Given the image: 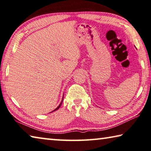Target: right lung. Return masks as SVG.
<instances>
[{"instance_id": "obj_1", "label": "right lung", "mask_w": 151, "mask_h": 151, "mask_svg": "<svg viewBox=\"0 0 151 151\" xmlns=\"http://www.w3.org/2000/svg\"><path fill=\"white\" fill-rule=\"evenodd\" d=\"M63 100H62V101L60 102V105H59V106H58V107H56V109H55L54 110V111H56V110H57V109H59L60 108V107L61 106V105H62V104H63Z\"/></svg>"}]
</instances>
